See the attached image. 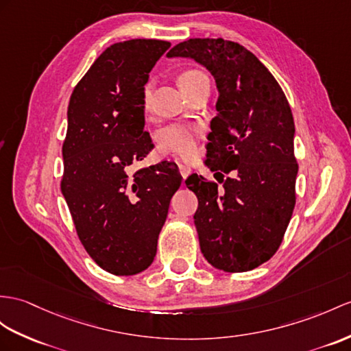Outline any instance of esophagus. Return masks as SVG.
<instances>
[{
	"instance_id": "34e87169",
	"label": "esophagus",
	"mask_w": 351,
	"mask_h": 351,
	"mask_svg": "<svg viewBox=\"0 0 351 351\" xmlns=\"http://www.w3.org/2000/svg\"><path fill=\"white\" fill-rule=\"evenodd\" d=\"M178 169H180V174H182V177L184 178V180H186V178L189 177V176H191V173H192V169H191L189 167H187V165H184V164H180V165H178Z\"/></svg>"
}]
</instances>
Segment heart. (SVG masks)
<instances>
[{"label": "heart", "mask_w": 351, "mask_h": 351, "mask_svg": "<svg viewBox=\"0 0 351 351\" xmlns=\"http://www.w3.org/2000/svg\"><path fill=\"white\" fill-rule=\"evenodd\" d=\"M208 82V77L204 71L198 68H187L178 74V83H180L182 89L189 93L195 88H198L201 83ZM152 98V84L147 83L143 89V107L149 108ZM198 140H199V130L191 125L183 123H174L164 128L159 132L158 144L159 149L164 153H169L180 159L189 160L196 155L198 150Z\"/></svg>", "instance_id": "b5f03b06"}]
</instances>
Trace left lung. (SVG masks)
<instances>
[{"label":"left lung","instance_id":"1","mask_svg":"<svg viewBox=\"0 0 351 351\" xmlns=\"http://www.w3.org/2000/svg\"><path fill=\"white\" fill-rule=\"evenodd\" d=\"M167 56L195 59L219 89L205 165L223 187L198 174L186 180L198 198L193 220L201 252L221 271L258 268L278 250L296 202L289 101L268 68L235 41L191 38Z\"/></svg>","mask_w":351,"mask_h":351}]
</instances>
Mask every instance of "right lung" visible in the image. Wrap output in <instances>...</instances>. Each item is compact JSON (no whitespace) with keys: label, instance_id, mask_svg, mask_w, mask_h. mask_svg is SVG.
Wrapping results in <instances>:
<instances>
[{"label":"right lung","instance_id":"obj_1","mask_svg":"<svg viewBox=\"0 0 351 351\" xmlns=\"http://www.w3.org/2000/svg\"><path fill=\"white\" fill-rule=\"evenodd\" d=\"M169 46L146 38L114 43L75 84L68 104L61 191L83 247L114 276L150 267L182 184L176 162L131 171L153 149L143 89Z\"/></svg>","mask_w":351,"mask_h":351}]
</instances>
